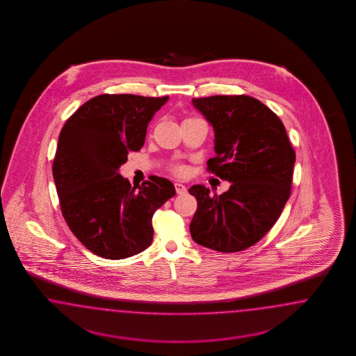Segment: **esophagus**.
Returning <instances> with one entry per match:
<instances>
[{
    "label": "esophagus",
    "instance_id": "34e87169",
    "mask_svg": "<svg viewBox=\"0 0 356 356\" xmlns=\"http://www.w3.org/2000/svg\"><path fill=\"white\" fill-rule=\"evenodd\" d=\"M175 189H176V193L180 194V195H183V194L186 193V186L183 185V184H175Z\"/></svg>",
    "mask_w": 356,
    "mask_h": 356
}]
</instances>
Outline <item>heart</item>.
I'll list each match as a JSON object with an SVG mask.
<instances>
[{"label": "heart", "mask_w": 356, "mask_h": 356, "mask_svg": "<svg viewBox=\"0 0 356 356\" xmlns=\"http://www.w3.org/2000/svg\"><path fill=\"white\" fill-rule=\"evenodd\" d=\"M177 172H183V168H177Z\"/></svg>", "instance_id": "b5f03b06"}]
</instances>
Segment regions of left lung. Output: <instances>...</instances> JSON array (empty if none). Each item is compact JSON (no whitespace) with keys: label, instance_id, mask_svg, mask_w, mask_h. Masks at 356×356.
<instances>
[{"label":"left lung","instance_id":"left-lung-1","mask_svg":"<svg viewBox=\"0 0 356 356\" xmlns=\"http://www.w3.org/2000/svg\"><path fill=\"white\" fill-rule=\"evenodd\" d=\"M214 129L216 156L209 171L229 181L218 195L198 184L191 235L218 252H238L256 244L278 220L291 191L295 151L280 118L247 95L192 99Z\"/></svg>","mask_w":356,"mask_h":356}]
</instances>
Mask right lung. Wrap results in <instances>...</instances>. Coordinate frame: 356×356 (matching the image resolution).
<instances>
[{
  "label": "right lung",
  "instance_id": "1",
  "mask_svg": "<svg viewBox=\"0 0 356 356\" xmlns=\"http://www.w3.org/2000/svg\"><path fill=\"white\" fill-rule=\"evenodd\" d=\"M168 97L130 94L92 97L65 122L52 172L72 232L103 259L131 257L150 247L152 216L176 194L158 176L131 186L119 173L129 151L140 150L147 127Z\"/></svg>",
  "mask_w": 356,
  "mask_h": 356
}]
</instances>
